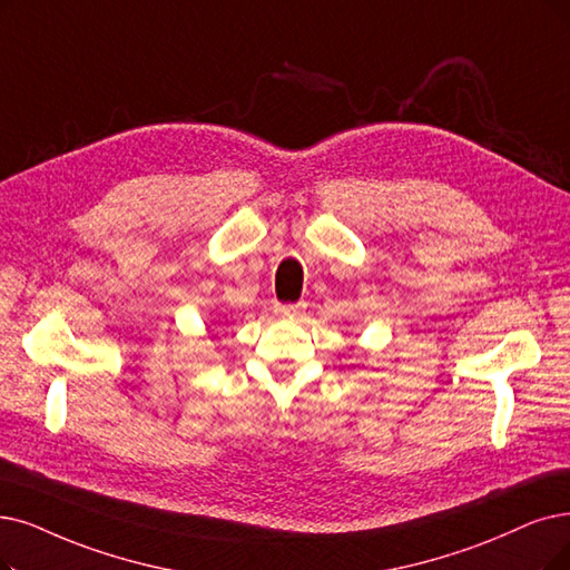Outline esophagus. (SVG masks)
<instances>
[{
  "label": "esophagus",
  "instance_id": "obj_1",
  "mask_svg": "<svg viewBox=\"0 0 570 570\" xmlns=\"http://www.w3.org/2000/svg\"><path fill=\"white\" fill-rule=\"evenodd\" d=\"M304 308H306L304 302H297V304H278V306H276V313L283 315V317H294V315H299Z\"/></svg>",
  "mask_w": 570,
  "mask_h": 570
}]
</instances>
